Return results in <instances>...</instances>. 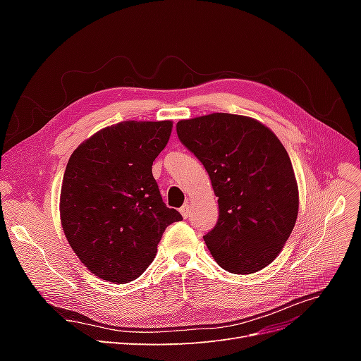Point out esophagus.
I'll return each mask as SVG.
<instances>
[{
    "mask_svg": "<svg viewBox=\"0 0 361 361\" xmlns=\"http://www.w3.org/2000/svg\"><path fill=\"white\" fill-rule=\"evenodd\" d=\"M190 212H191V209H190V204H188V203H185V204L180 207V214H182V216H183V218H188V216H190Z\"/></svg>",
    "mask_w": 361,
    "mask_h": 361,
    "instance_id": "1",
    "label": "esophagus"
}]
</instances>
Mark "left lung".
<instances>
[{
	"label": "left lung",
	"instance_id": "1",
	"mask_svg": "<svg viewBox=\"0 0 361 361\" xmlns=\"http://www.w3.org/2000/svg\"><path fill=\"white\" fill-rule=\"evenodd\" d=\"M178 137L203 164L220 216L203 239L216 264L233 274L269 265L298 215V185L286 149L264 123L212 113L180 120Z\"/></svg>",
	"mask_w": 361,
	"mask_h": 361
}]
</instances>
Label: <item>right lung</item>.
<instances>
[{
  "instance_id": "obj_1",
  "label": "right lung",
  "mask_w": 361,
  "mask_h": 361,
  "mask_svg": "<svg viewBox=\"0 0 361 361\" xmlns=\"http://www.w3.org/2000/svg\"><path fill=\"white\" fill-rule=\"evenodd\" d=\"M171 128V120H125L97 130L69 158L61 227L82 265L99 279L123 285L140 277L166 227L182 220L162 202L152 174Z\"/></svg>"
}]
</instances>
